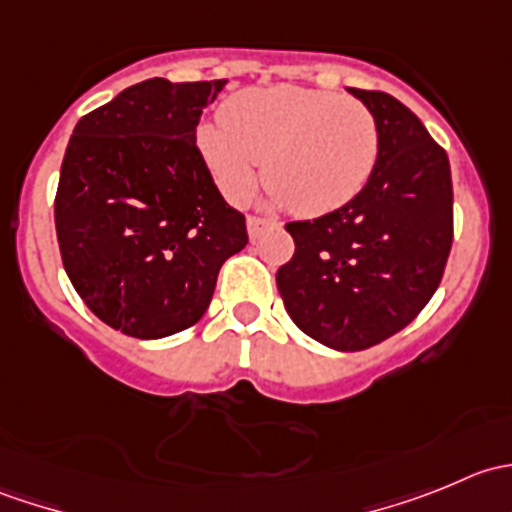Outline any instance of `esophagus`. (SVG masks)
I'll return each mask as SVG.
<instances>
[{
  "mask_svg": "<svg viewBox=\"0 0 512 512\" xmlns=\"http://www.w3.org/2000/svg\"><path fill=\"white\" fill-rule=\"evenodd\" d=\"M267 227H275V223L262 218H247V235H250V240H257L262 235V230H267Z\"/></svg>",
  "mask_w": 512,
  "mask_h": 512,
  "instance_id": "obj_1",
  "label": "esophagus"
}]
</instances>
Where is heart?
I'll return each instance as SVG.
<instances>
[{"label": "heart", "instance_id": "heart-1", "mask_svg": "<svg viewBox=\"0 0 512 512\" xmlns=\"http://www.w3.org/2000/svg\"><path fill=\"white\" fill-rule=\"evenodd\" d=\"M198 153L232 205L265 178L277 203L299 215L339 210L361 193L379 158V123L359 98L292 84L240 91L220 121L200 123Z\"/></svg>", "mask_w": 512, "mask_h": 512}]
</instances>
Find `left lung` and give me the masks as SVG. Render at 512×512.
<instances>
[{
    "mask_svg": "<svg viewBox=\"0 0 512 512\" xmlns=\"http://www.w3.org/2000/svg\"><path fill=\"white\" fill-rule=\"evenodd\" d=\"M347 91L379 123V158L347 205L287 225L294 255L277 289L307 337L359 352L414 322L436 292L453 242V185L446 151L404 103Z\"/></svg>",
    "mask_w": 512,
    "mask_h": 512,
    "instance_id": "8db88e82",
    "label": "left lung"
}]
</instances>
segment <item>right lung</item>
<instances>
[{
    "instance_id": "add662e5",
    "label": "right lung",
    "mask_w": 512,
    "mask_h": 512,
    "mask_svg": "<svg viewBox=\"0 0 512 512\" xmlns=\"http://www.w3.org/2000/svg\"><path fill=\"white\" fill-rule=\"evenodd\" d=\"M227 81L148 79L76 123L54 203L61 260L101 322L136 339L193 327L223 262L247 245L198 146Z\"/></svg>"
}]
</instances>
